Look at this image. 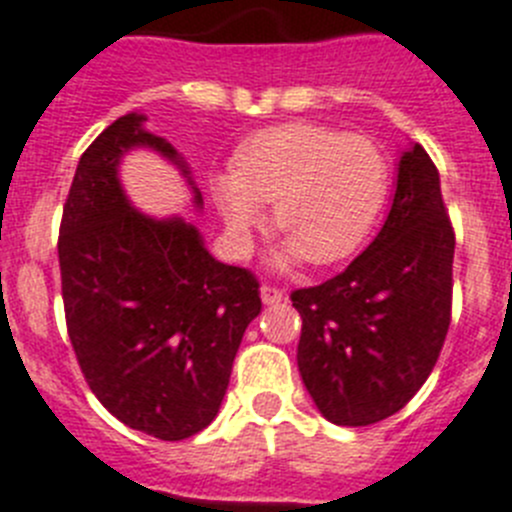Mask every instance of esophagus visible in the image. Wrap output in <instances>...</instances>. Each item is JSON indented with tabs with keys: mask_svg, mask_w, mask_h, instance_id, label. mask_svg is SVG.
I'll use <instances>...</instances> for the list:
<instances>
[{
	"mask_svg": "<svg viewBox=\"0 0 512 512\" xmlns=\"http://www.w3.org/2000/svg\"><path fill=\"white\" fill-rule=\"evenodd\" d=\"M261 300H264V305H279L284 300V289L274 287V284H264L261 287Z\"/></svg>",
	"mask_w": 512,
	"mask_h": 512,
	"instance_id": "34e87169",
	"label": "esophagus"
}]
</instances>
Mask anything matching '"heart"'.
<instances>
[{
  "mask_svg": "<svg viewBox=\"0 0 512 512\" xmlns=\"http://www.w3.org/2000/svg\"><path fill=\"white\" fill-rule=\"evenodd\" d=\"M230 235L246 243L274 202V225L287 235L279 266L305 256L325 266L364 243L390 192V161L366 135L289 122L256 133L233 156V174L212 182Z\"/></svg>",
  "mask_w": 512,
  "mask_h": 512,
  "instance_id": "obj_1",
  "label": "heart"
}]
</instances>
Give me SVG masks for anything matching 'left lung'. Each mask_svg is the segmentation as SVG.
<instances>
[{"instance_id":"8db88e82","label":"left lung","mask_w":512,"mask_h":512,"mask_svg":"<svg viewBox=\"0 0 512 512\" xmlns=\"http://www.w3.org/2000/svg\"><path fill=\"white\" fill-rule=\"evenodd\" d=\"M454 243L436 164L415 143L377 238L341 274L292 292L297 366L330 423H379L423 387L449 333Z\"/></svg>"}]
</instances>
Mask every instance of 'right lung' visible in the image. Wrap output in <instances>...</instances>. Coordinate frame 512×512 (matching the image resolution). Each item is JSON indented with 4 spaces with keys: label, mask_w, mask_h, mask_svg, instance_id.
<instances>
[{
    "label": "right lung",
    "mask_w": 512,
    "mask_h": 512,
    "mask_svg": "<svg viewBox=\"0 0 512 512\" xmlns=\"http://www.w3.org/2000/svg\"><path fill=\"white\" fill-rule=\"evenodd\" d=\"M143 120L117 117L81 153L58 233L61 295L97 400L135 431L182 441L220 410L243 333L261 312L259 279L212 259L182 217L153 220L130 207L117 179L130 148H153L189 174Z\"/></svg>",
    "instance_id": "obj_1"
}]
</instances>
